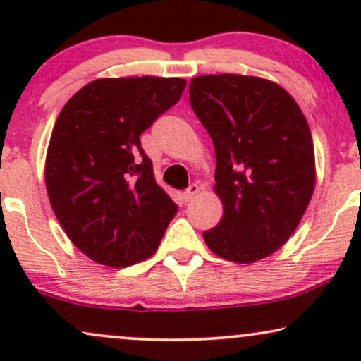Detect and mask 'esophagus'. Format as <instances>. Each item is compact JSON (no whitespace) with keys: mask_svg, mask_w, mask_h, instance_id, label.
<instances>
[{"mask_svg":"<svg viewBox=\"0 0 361 361\" xmlns=\"http://www.w3.org/2000/svg\"><path fill=\"white\" fill-rule=\"evenodd\" d=\"M198 192H200V186H197V185H190L188 188H186L185 192H183V200H185V202H190V200H192V198H193L195 195H197Z\"/></svg>","mask_w":361,"mask_h":361,"instance_id":"1","label":"esophagus"}]
</instances>
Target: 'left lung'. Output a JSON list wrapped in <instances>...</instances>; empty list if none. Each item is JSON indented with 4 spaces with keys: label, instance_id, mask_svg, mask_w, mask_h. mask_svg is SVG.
<instances>
[{
    "label": "left lung",
    "instance_id": "8db88e82",
    "mask_svg": "<svg viewBox=\"0 0 361 361\" xmlns=\"http://www.w3.org/2000/svg\"><path fill=\"white\" fill-rule=\"evenodd\" d=\"M190 103L215 147V193L224 215L204 239L234 263L280 250L299 226L316 186L310 128L276 82L205 74L190 82Z\"/></svg>",
    "mask_w": 361,
    "mask_h": 361
}]
</instances>
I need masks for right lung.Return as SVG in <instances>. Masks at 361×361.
<instances>
[{
    "instance_id": "obj_1",
    "label": "right lung",
    "mask_w": 361,
    "mask_h": 361,
    "mask_svg": "<svg viewBox=\"0 0 361 361\" xmlns=\"http://www.w3.org/2000/svg\"><path fill=\"white\" fill-rule=\"evenodd\" d=\"M181 78H102L61 110L45 157V186L71 243L100 264L154 255L178 205L156 183L140 134L181 98Z\"/></svg>"
}]
</instances>
